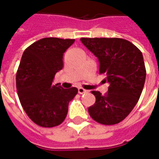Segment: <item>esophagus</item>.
<instances>
[{"label":"esophagus","instance_id":"34e87169","mask_svg":"<svg viewBox=\"0 0 159 159\" xmlns=\"http://www.w3.org/2000/svg\"><path fill=\"white\" fill-rule=\"evenodd\" d=\"M87 90H85L84 89H83V88H78V93H80V94H83V93H86Z\"/></svg>","mask_w":159,"mask_h":159}]
</instances>
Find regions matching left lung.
<instances>
[{
    "label": "left lung",
    "mask_w": 159,
    "mask_h": 159,
    "mask_svg": "<svg viewBox=\"0 0 159 159\" xmlns=\"http://www.w3.org/2000/svg\"><path fill=\"white\" fill-rule=\"evenodd\" d=\"M81 42L100 63V74L110 86L102 95L92 91L96 100L89 107L94 121L105 125L120 123L140 99L146 80L143 55L133 43L122 38H81Z\"/></svg>",
    "instance_id": "obj_1"
}]
</instances>
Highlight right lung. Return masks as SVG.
Wrapping results in <instances>:
<instances>
[{"mask_svg": "<svg viewBox=\"0 0 159 159\" xmlns=\"http://www.w3.org/2000/svg\"><path fill=\"white\" fill-rule=\"evenodd\" d=\"M74 39L47 37L28 47L16 75L20 103L28 117L45 128L58 126L66 119L68 105L78 92L76 88L53 85L55 74L63 69V55Z\"/></svg>", "mask_w": 159, "mask_h": 159, "instance_id": "obj_1", "label": "right lung"}]
</instances>
